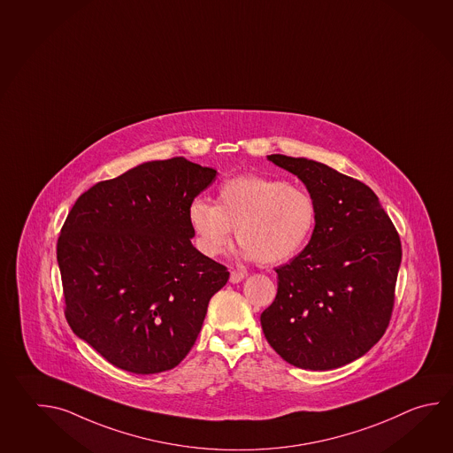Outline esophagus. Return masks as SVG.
Masks as SVG:
<instances>
[{"label": "esophagus", "mask_w": 453, "mask_h": 453, "mask_svg": "<svg viewBox=\"0 0 453 453\" xmlns=\"http://www.w3.org/2000/svg\"><path fill=\"white\" fill-rule=\"evenodd\" d=\"M245 279V273L243 271H237V269H234L231 271V282L232 284H239L241 280Z\"/></svg>", "instance_id": "esophagus-1"}]
</instances>
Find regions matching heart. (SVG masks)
Instances as JSON below:
<instances>
[{"mask_svg": "<svg viewBox=\"0 0 453 453\" xmlns=\"http://www.w3.org/2000/svg\"><path fill=\"white\" fill-rule=\"evenodd\" d=\"M316 214L306 188L261 174L222 182L216 204L195 198L188 206V222L204 255L224 253L235 229L242 257L259 265H279L302 251L313 234Z\"/></svg>", "mask_w": 453, "mask_h": 453, "instance_id": "1", "label": "heart"}]
</instances>
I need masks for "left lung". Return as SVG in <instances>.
<instances>
[{
	"mask_svg": "<svg viewBox=\"0 0 453 453\" xmlns=\"http://www.w3.org/2000/svg\"><path fill=\"white\" fill-rule=\"evenodd\" d=\"M296 174L316 203L302 253L276 268L277 296L261 327L280 358L327 371L363 357L388 329L402 243L368 185L306 157L269 155Z\"/></svg>",
	"mask_w": 453,
	"mask_h": 453,
	"instance_id": "1",
	"label": "left lung"
}]
</instances>
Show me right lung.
I'll use <instances>...</instances> for the list:
<instances>
[{"label":"right lung","instance_id":"1","mask_svg":"<svg viewBox=\"0 0 453 453\" xmlns=\"http://www.w3.org/2000/svg\"><path fill=\"white\" fill-rule=\"evenodd\" d=\"M216 177L182 157L150 161L77 198L58 239L77 337L134 374L176 368L229 271L192 245L188 206Z\"/></svg>","mask_w":453,"mask_h":453}]
</instances>
